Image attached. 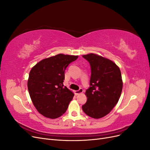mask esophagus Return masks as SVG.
<instances>
[{"label": "esophagus", "instance_id": "34e87169", "mask_svg": "<svg viewBox=\"0 0 150 150\" xmlns=\"http://www.w3.org/2000/svg\"><path fill=\"white\" fill-rule=\"evenodd\" d=\"M82 93H83V89L82 88H80L79 90L76 91H75V94H77V95H78V94Z\"/></svg>", "mask_w": 150, "mask_h": 150}]
</instances>
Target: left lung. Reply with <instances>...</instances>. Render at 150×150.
<instances>
[{"mask_svg":"<svg viewBox=\"0 0 150 150\" xmlns=\"http://www.w3.org/2000/svg\"><path fill=\"white\" fill-rule=\"evenodd\" d=\"M90 64V87L86 91L85 114L99 119L110 113L118 102L122 89L121 73L115 62L97 54L82 56Z\"/></svg>","mask_w":150,"mask_h":150,"instance_id":"left-lung-1","label":"left lung"}]
</instances>
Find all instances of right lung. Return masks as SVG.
I'll list each match as a JSON object with an SVG mask.
<instances>
[{
    "label": "right lung",
    "instance_id": "obj_1",
    "mask_svg": "<svg viewBox=\"0 0 150 150\" xmlns=\"http://www.w3.org/2000/svg\"><path fill=\"white\" fill-rule=\"evenodd\" d=\"M78 57L59 54L44 59L32 68L28 88L31 100L40 114L56 119L66 111L74 94L63 85L64 71Z\"/></svg>",
    "mask_w": 150,
    "mask_h": 150
}]
</instances>
